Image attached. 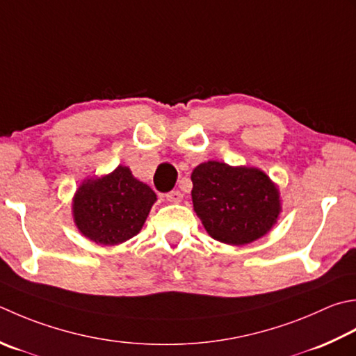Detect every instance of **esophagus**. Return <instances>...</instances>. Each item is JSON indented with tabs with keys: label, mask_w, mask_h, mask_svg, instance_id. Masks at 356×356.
I'll return each instance as SVG.
<instances>
[{
	"label": "esophagus",
	"mask_w": 356,
	"mask_h": 356,
	"mask_svg": "<svg viewBox=\"0 0 356 356\" xmlns=\"http://www.w3.org/2000/svg\"><path fill=\"white\" fill-rule=\"evenodd\" d=\"M166 199L172 202V204H179V202H182L184 194L180 193L179 190H174V191H170L168 194H166Z\"/></svg>",
	"instance_id": "esophagus-1"
}]
</instances>
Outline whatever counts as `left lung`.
<instances>
[{"instance_id":"8db88e82","label":"left lung","mask_w":356,"mask_h":356,"mask_svg":"<svg viewBox=\"0 0 356 356\" xmlns=\"http://www.w3.org/2000/svg\"><path fill=\"white\" fill-rule=\"evenodd\" d=\"M191 180L194 211L213 239L245 245L276 224L280 190L264 171L210 160L193 170Z\"/></svg>"}]
</instances>
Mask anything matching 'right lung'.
<instances>
[{
  "mask_svg": "<svg viewBox=\"0 0 356 356\" xmlns=\"http://www.w3.org/2000/svg\"><path fill=\"white\" fill-rule=\"evenodd\" d=\"M157 200L151 188L132 176L128 166L103 177L86 179L76 190L72 214L85 238L102 245H117L140 232Z\"/></svg>",
  "mask_w": 356,
  "mask_h": 356,
  "instance_id": "add662e5",
  "label": "right lung"
}]
</instances>
